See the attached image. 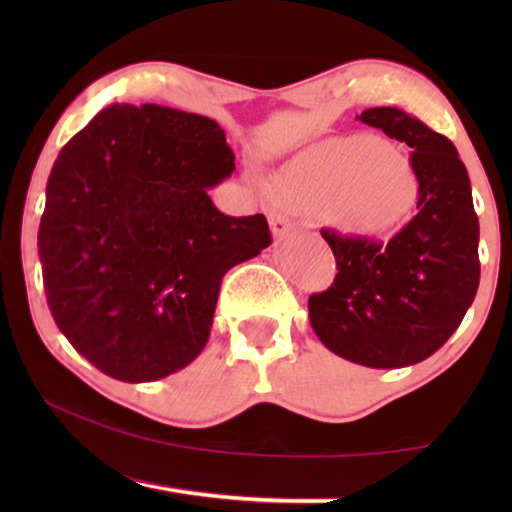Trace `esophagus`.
I'll return each instance as SVG.
<instances>
[{
    "instance_id": "34e87169",
    "label": "esophagus",
    "mask_w": 512,
    "mask_h": 512,
    "mask_svg": "<svg viewBox=\"0 0 512 512\" xmlns=\"http://www.w3.org/2000/svg\"><path fill=\"white\" fill-rule=\"evenodd\" d=\"M270 228H272V235H275V240H284L286 235L293 233V221L286 219L282 214H272Z\"/></svg>"
}]
</instances>
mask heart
<instances>
[{"label":"heart","instance_id":"1","mask_svg":"<svg viewBox=\"0 0 512 512\" xmlns=\"http://www.w3.org/2000/svg\"><path fill=\"white\" fill-rule=\"evenodd\" d=\"M270 193L305 216H321L354 237L384 235L405 223L419 200L408 158L382 137H331L270 177Z\"/></svg>","mask_w":512,"mask_h":512}]
</instances>
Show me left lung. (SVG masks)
Segmentation results:
<instances>
[{"label":"left lung","mask_w":512,"mask_h":512,"mask_svg":"<svg viewBox=\"0 0 512 512\" xmlns=\"http://www.w3.org/2000/svg\"><path fill=\"white\" fill-rule=\"evenodd\" d=\"M356 118L410 146L417 216L387 244L321 230L338 275L312 293L307 310L333 354L368 368H405L450 340L478 293V214L450 139L396 107Z\"/></svg>","instance_id":"obj_1"}]
</instances>
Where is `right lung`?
<instances>
[{"label":"right lung","mask_w":512,"mask_h":512,"mask_svg":"<svg viewBox=\"0 0 512 512\" xmlns=\"http://www.w3.org/2000/svg\"><path fill=\"white\" fill-rule=\"evenodd\" d=\"M226 132L160 104H111L62 146L39 261L60 333L104 375L153 382L209 340L221 279L272 242L263 214L226 216Z\"/></svg>","instance_id":"add662e5"}]
</instances>
